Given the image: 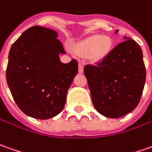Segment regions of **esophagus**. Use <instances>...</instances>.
Here are the masks:
<instances>
[{
  "label": "esophagus",
  "instance_id": "obj_1",
  "mask_svg": "<svg viewBox=\"0 0 152 152\" xmlns=\"http://www.w3.org/2000/svg\"><path fill=\"white\" fill-rule=\"evenodd\" d=\"M83 64L82 63H79V73H83Z\"/></svg>",
  "mask_w": 152,
  "mask_h": 152
}]
</instances>
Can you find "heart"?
<instances>
[{
	"label": "heart",
	"mask_w": 152,
	"mask_h": 152,
	"mask_svg": "<svg viewBox=\"0 0 152 152\" xmlns=\"http://www.w3.org/2000/svg\"><path fill=\"white\" fill-rule=\"evenodd\" d=\"M113 42L110 37L94 35L80 42L76 51L80 55L88 54L92 61H102L111 52Z\"/></svg>",
	"instance_id": "b5f03b06"
}]
</instances>
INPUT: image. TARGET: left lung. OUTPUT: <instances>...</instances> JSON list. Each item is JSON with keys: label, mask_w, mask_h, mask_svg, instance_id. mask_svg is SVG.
I'll use <instances>...</instances> for the list:
<instances>
[{"label": "left lung", "mask_w": 152, "mask_h": 152, "mask_svg": "<svg viewBox=\"0 0 152 152\" xmlns=\"http://www.w3.org/2000/svg\"><path fill=\"white\" fill-rule=\"evenodd\" d=\"M124 39L96 65L84 67L94 107L109 118H119L132 111L145 86L142 50L131 38Z\"/></svg>", "instance_id": "obj_1"}]
</instances>
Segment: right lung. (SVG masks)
Listing matches in <instances>:
<instances>
[{
	"label": "right lung",
	"mask_w": 152,
	"mask_h": 152,
	"mask_svg": "<svg viewBox=\"0 0 152 152\" xmlns=\"http://www.w3.org/2000/svg\"><path fill=\"white\" fill-rule=\"evenodd\" d=\"M54 30L31 26L13 43L8 56L7 81L16 105L37 119L54 117L62 111L66 93L78 72L73 59L61 63L62 44Z\"/></svg>",
	"instance_id": "right-lung-1"
}]
</instances>
